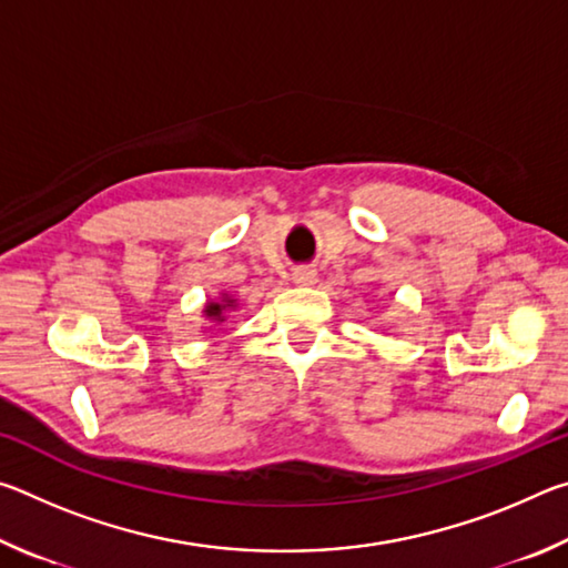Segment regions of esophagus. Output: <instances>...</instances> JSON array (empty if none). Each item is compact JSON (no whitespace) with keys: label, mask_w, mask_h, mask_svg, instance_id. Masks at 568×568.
I'll return each instance as SVG.
<instances>
[{"label":"esophagus","mask_w":568,"mask_h":568,"mask_svg":"<svg viewBox=\"0 0 568 568\" xmlns=\"http://www.w3.org/2000/svg\"><path fill=\"white\" fill-rule=\"evenodd\" d=\"M315 281H318V273H315L313 267H295L293 271L295 285H315Z\"/></svg>","instance_id":"esophagus-1"}]
</instances>
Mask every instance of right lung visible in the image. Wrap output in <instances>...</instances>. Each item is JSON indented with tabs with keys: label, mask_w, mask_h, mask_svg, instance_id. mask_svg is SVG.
Returning a JSON list of instances; mask_svg holds the SVG:
<instances>
[{
	"label": "right lung",
	"mask_w": 568,
	"mask_h": 568,
	"mask_svg": "<svg viewBox=\"0 0 568 568\" xmlns=\"http://www.w3.org/2000/svg\"><path fill=\"white\" fill-rule=\"evenodd\" d=\"M230 307H235V301H233V297H230V295H223V301L207 303L203 313H205V318L223 323V321H225V311H230Z\"/></svg>",
	"instance_id": "add662e5"
}]
</instances>
